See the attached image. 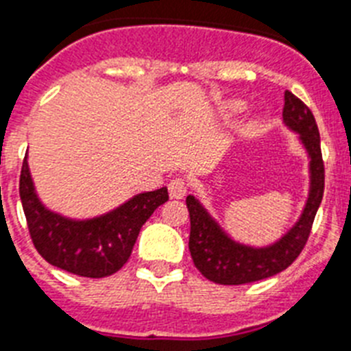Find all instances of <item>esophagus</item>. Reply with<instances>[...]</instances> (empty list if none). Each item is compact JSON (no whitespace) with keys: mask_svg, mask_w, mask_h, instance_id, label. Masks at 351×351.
I'll return each instance as SVG.
<instances>
[{"mask_svg":"<svg viewBox=\"0 0 351 351\" xmlns=\"http://www.w3.org/2000/svg\"><path fill=\"white\" fill-rule=\"evenodd\" d=\"M187 194V184L182 178H175L169 182V196L173 199H182Z\"/></svg>","mask_w":351,"mask_h":351,"instance_id":"obj_1","label":"esophagus"}]
</instances>
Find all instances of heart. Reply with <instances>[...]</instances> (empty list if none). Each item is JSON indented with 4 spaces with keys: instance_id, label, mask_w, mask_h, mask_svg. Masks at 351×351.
Returning a JSON list of instances; mask_svg holds the SVG:
<instances>
[{
    "instance_id": "heart-1",
    "label": "heart",
    "mask_w": 351,
    "mask_h": 351,
    "mask_svg": "<svg viewBox=\"0 0 351 351\" xmlns=\"http://www.w3.org/2000/svg\"><path fill=\"white\" fill-rule=\"evenodd\" d=\"M244 108H246V101H243V99H226L221 105V114L225 117H234L237 114H241V112H244Z\"/></svg>"
}]
</instances>
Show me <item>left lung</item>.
<instances>
[{"instance_id":"8db88e82","label":"left lung","mask_w":351,"mask_h":351,"mask_svg":"<svg viewBox=\"0 0 351 351\" xmlns=\"http://www.w3.org/2000/svg\"><path fill=\"white\" fill-rule=\"evenodd\" d=\"M282 117L285 128L298 135L308 158V193L302 214L282 237L264 246H253L235 241L205 205L189 194L185 199L191 216L189 252L194 266L210 282L241 285L269 278L289 267L307 243L325 189L319 130L307 105L289 90L284 94Z\"/></svg>"}]
</instances>
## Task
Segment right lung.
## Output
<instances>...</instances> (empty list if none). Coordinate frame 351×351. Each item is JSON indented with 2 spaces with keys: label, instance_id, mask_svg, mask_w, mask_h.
<instances>
[{
  "label": "right lung",
  "instance_id": "add662e5",
  "mask_svg": "<svg viewBox=\"0 0 351 351\" xmlns=\"http://www.w3.org/2000/svg\"><path fill=\"white\" fill-rule=\"evenodd\" d=\"M19 196L37 252L51 266L87 278H103L125 266L144 223L169 199L167 187H160L135 194L99 216H64L40 202L28 155L21 169Z\"/></svg>",
  "mask_w": 351,
  "mask_h": 351
}]
</instances>
